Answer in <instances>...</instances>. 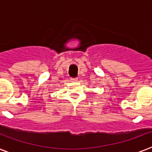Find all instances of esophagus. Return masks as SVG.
<instances>
[{"label": "esophagus", "instance_id": "obj_1", "mask_svg": "<svg viewBox=\"0 0 152 152\" xmlns=\"http://www.w3.org/2000/svg\"><path fill=\"white\" fill-rule=\"evenodd\" d=\"M71 80L73 81V82H76V81H78V79L77 78H71Z\"/></svg>", "mask_w": 152, "mask_h": 152}]
</instances>
